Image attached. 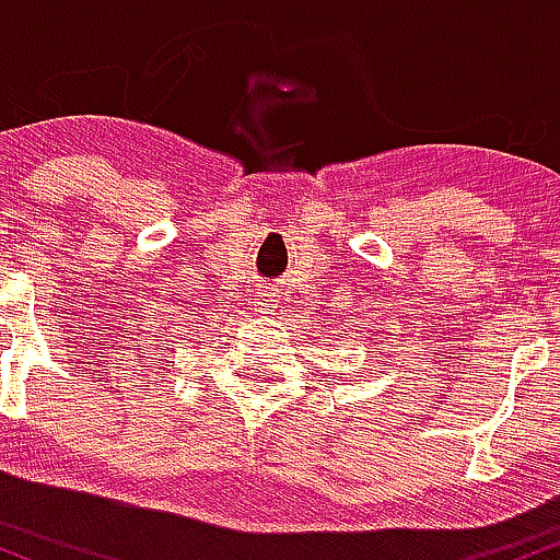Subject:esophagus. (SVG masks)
<instances>
[{
    "mask_svg": "<svg viewBox=\"0 0 560 560\" xmlns=\"http://www.w3.org/2000/svg\"><path fill=\"white\" fill-rule=\"evenodd\" d=\"M264 296H267V299H264V301H267V312H264V314H275V312H278V304H275L272 293H264Z\"/></svg>",
    "mask_w": 560,
    "mask_h": 560,
    "instance_id": "1",
    "label": "esophagus"
}]
</instances>
